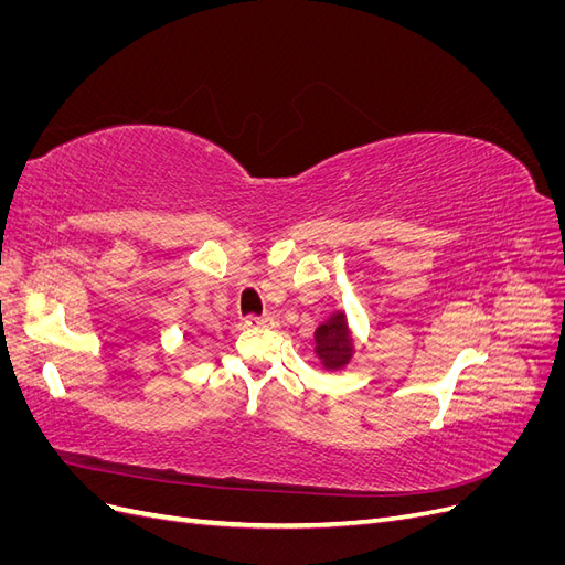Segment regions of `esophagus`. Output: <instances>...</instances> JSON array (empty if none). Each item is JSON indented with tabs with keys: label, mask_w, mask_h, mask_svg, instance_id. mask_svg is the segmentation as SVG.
Here are the masks:
<instances>
[{
	"label": "esophagus",
	"mask_w": 565,
	"mask_h": 565,
	"mask_svg": "<svg viewBox=\"0 0 565 565\" xmlns=\"http://www.w3.org/2000/svg\"><path fill=\"white\" fill-rule=\"evenodd\" d=\"M273 318L266 313V316H247L245 318V324L247 328H262V324H268Z\"/></svg>",
	"instance_id": "esophagus-1"
}]
</instances>
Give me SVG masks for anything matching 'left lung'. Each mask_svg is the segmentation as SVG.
<instances>
[{
  "label": "left lung",
  "mask_w": 565,
  "mask_h": 565,
  "mask_svg": "<svg viewBox=\"0 0 565 565\" xmlns=\"http://www.w3.org/2000/svg\"><path fill=\"white\" fill-rule=\"evenodd\" d=\"M316 353L322 367L341 370L353 355V341L349 334L347 316L337 311L316 330Z\"/></svg>",
  "instance_id": "8db88e82"
}]
</instances>
